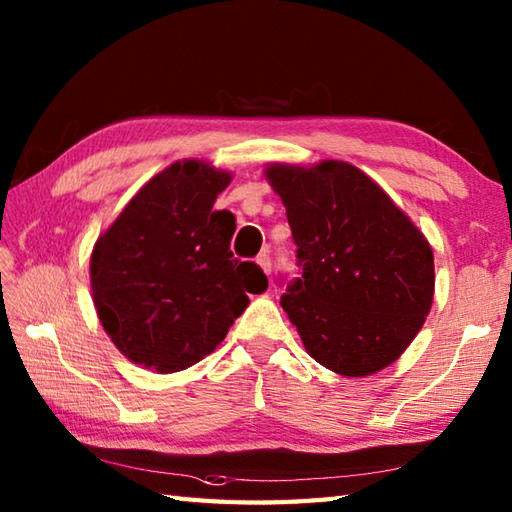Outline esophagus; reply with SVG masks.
I'll return each mask as SVG.
<instances>
[{
	"mask_svg": "<svg viewBox=\"0 0 512 512\" xmlns=\"http://www.w3.org/2000/svg\"><path fill=\"white\" fill-rule=\"evenodd\" d=\"M257 266L262 268L266 275H270V270H273V262H270V255L266 253V250H264V253L257 255Z\"/></svg>",
	"mask_w": 512,
	"mask_h": 512,
	"instance_id": "1",
	"label": "esophagus"
}]
</instances>
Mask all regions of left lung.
Wrapping results in <instances>:
<instances>
[{
	"instance_id": "8db88e82",
	"label": "left lung",
	"mask_w": 512,
	"mask_h": 512,
	"mask_svg": "<svg viewBox=\"0 0 512 512\" xmlns=\"http://www.w3.org/2000/svg\"><path fill=\"white\" fill-rule=\"evenodd\" d=\"M266 178L297 244L301 277L281 308L308 354L341 376L391 365L433 303V250L416 224L350 162L270 165Z\"/></svg>"
}]
</instances>
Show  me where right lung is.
Here are the masks:
<instances>
[{
    "mask_svg": "<svg viewBox=\"0 0 512 512\" xmlns=\"http://www.w3.org/2000/svg\"><path fill=\"white\" fill-rule=\"evenodd\" d=\"M231 173L178 160L140 189L96 239L94 308L129 361L171 374L211 354L268 288L264 270L231 253L235 215L213 204Z\"/></svg>",
    "mask_w": 512,
    "mask_h": 512,
    "instance_id": "add662e5",
    "label": "right lung"
}]
</instances>
